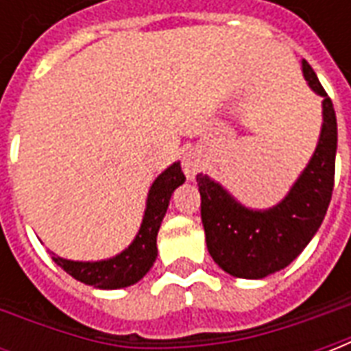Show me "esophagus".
Returning <instances> with one entry per match:
<instances>
[{
    "instance_id": "esophagus-1",
    "label": "esophagus",
    "mask_w": 351,
    "mask_h": 351,
    "mask_svg": "<svg viewBox=\"0 0 351 351\" xmlns=\"http://www.w3.org/2000/svg\"><path fill=\"white\" fill-rule=\"evenodd\" d=\"M182 169L184 175L188 180H193L197 173L203 169V156L197 152V150H190V152L184 154L182 158Z\"/></svg>"
}]
</instances>
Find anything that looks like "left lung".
Returning <instances> with one entry per match:
<instances>
[{"label": "left lung", "mask_w": 351, "mask_h": 351, "mask_svg": "<svg viewBox=\"0 0 351 351\" xmlns=\"http://www.w3.org/2000/svg\"><path fill=\"white\" fill-rule=\"evenodd\" d=\"M302 75L310 90L324 97V120L316 150L286 197L271 208H250L214 178L197 175L208 254L221 271L237 278L261 280L286 269L316 235L331 203L337 114L316 73L304 60Z\"/></svg>", "instance_id": "1"}]
</instances>
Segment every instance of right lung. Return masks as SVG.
I'll return each mask as SVG.
<instances>
[{
  "label": "right lung",
  "instance_id": "1",
  "mask_svg": "<svg viewBox=\"0 0 351 351\" xmlns=\"http://www.w3.org/2000/svg\"><path fill=\"white\" fill-rule=\"evenodd\" d=\"M184 180L186 176L180 167V161L169 165L154 180L148 190L141 228L125 250L112 258L99 259V261H73V259L60 258L50 252L54 263L60 265L75 280H79L86 286L97 287V289H120V287L137 284L138 280L152 269L154 261L158 258V244H156L158 231H160L163 216L167 213L173 191L178 186H182Z\"/></svg>",
  "mask_w": 351,
  "mask_h": 351
}]
</instances>
